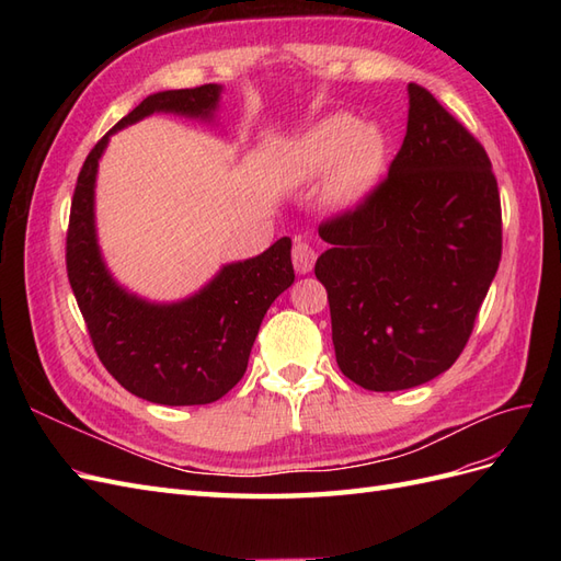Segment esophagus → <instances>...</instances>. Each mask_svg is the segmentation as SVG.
Segmentation results:
<instances>
[{
    "label": "esophagus",
    "mask_w": 561,
    "mask_h": 561,
    "mask_svg": "<svg viewBox=\"0 0 561 561\" xmlns=\"http://www.w3.org/2000/svg\"><path fill=\"white\" fill-rule=\"evenodd\" d=\"M293 264L297 274H309L316 264V250L307 241H295L293 245Z\"/></svg>",
    "instance_id": "34e87169"
}]
</instances>
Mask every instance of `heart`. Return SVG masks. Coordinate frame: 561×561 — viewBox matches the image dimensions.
Segmentation results:
<instances>
[{"mask_svg":"<svg viewBox=\"0 0 561 561\" xmlns=\"http://www.w3.org/2000/svg\"><path fill=\"white\" fill-rule=\"evenodd\" d=\"M386 163V138L379 126L358 124L348 114L320 118L287 149L283 175L307 182L322 173L330 178L322 201L332 210H351L375 190Z\"/></svg>","mask_w":561,"mask_h":561,"instance_id":"heart-1","label":"heart"}]
</instances>
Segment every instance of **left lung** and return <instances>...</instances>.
I'll return each instance as SVG.
<instances>
[{
	"label": "left lung",
	"mask_w": 561,
	"mask_h": 561,
	"mask_svg": "<svg viewBox=\"0 0 561 561\" xmlns=\"http://www.w3.org/2000/svg\"><path fill=\"white\" fill-rule=\"evenodd\" d=\"M402 147L358 206L325 219L316 262L336 365L367 390H404L466 348L501 262V196L484 147L416 83Z\"/></svg>",
	"instance_id": "left-lung-1"
}]
</instances>
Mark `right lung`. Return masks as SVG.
<instances>
[{"instance_id":"right-lung-1","label":"right lung","mask_w":561,"mask_h":561,"mask_svg":"<svg viewBox=\"0 0 561 561\" xmlns=\"http://www.w3.org/2000/svg\"><path fill=\"white\" fill-rule=\"evenodd\" d=\"M222 87L145 98L81 165L67 229V278L100 363L128 393L171 407L215 402L241 381L254 336L274 299L295 283L293 241L283 236L252 260L225 264L192 297L154 304L130 295L107 271L95 233V175L110 135L154 112L210 122Z\"/></svg>"}]
</instances>
